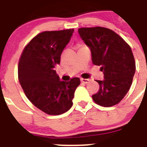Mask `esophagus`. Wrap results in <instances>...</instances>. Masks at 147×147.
<instances>
[{"label":"esophagus","instance_id":"esophagus-1","mask_svg":"<svg viewBox=\"0 0 147 147\" xmlns=\"http://www.w3.org/2000/svg\"><path fill=\"white\" fill-rule=\"evenodd\" d=\"M80 80H81V82H82L85 83V84H87V83L90 82V79H83V78H81Z\"/></svg>","mask_w":147,"mask_h":147}]
</instances>
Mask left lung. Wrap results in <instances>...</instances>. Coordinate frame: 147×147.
Returning a JSON list of instances; mask_svg holds the SVG:
<instances>
[{"mask_svg": "<svg viewBox=\"0 0 147 147\" xmlns=\"http://www.w3.org/2000/svg\"><path fill=\"white\" fill-rule=\"evenodd\" d=\"M81 38L91 50L93 64L101 66L103 80H96L100 90L92 95L97 105L112 107L127 94L136 71L129 45L110 29L102 27L78 29Z\"/></svg>", "mask_w": 147, "mask_h": 147, "instance_id": "1", "label": "left lung"}]
</instances>
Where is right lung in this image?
Segmentation results:
<instances>
[{
  "label": "right lung",
  "instance_id": "1",
  "mask_svg": "<svg viewBox=\"0 0 147 147\" xmlns=\"http://www.w3.org/2000/svg\"><path fill=\"white\" fill-rule=\"evenodd\" d=\"M74 29L45 31L26 46L18 63V79L28 100L47 115H59L69 110L79 78L60 80L54 67L60 63L62 52Z\"/></svg>",
  "mask_w": 147,
  "mask_h": 147
}]
</instances>
